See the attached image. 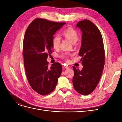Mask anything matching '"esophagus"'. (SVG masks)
I'll return each mask as SVG.
<instances>
[{
    "instance_id": "obj_1",
    "label": "esophagus",
    "mask_w": 122,
    "mask_h": 122,
    "mask_svg": "<svg viewBox=\"0 0 122 122\" xmlns=\"http://www.w3.org/2000/svg\"><path fill=\"white\" fill-rule=\"evenodd\" d=\"M64 67L66 68V69H69L70 67H69V66H64Z\"/></svg>"
}]
</instances>
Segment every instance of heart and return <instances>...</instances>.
Segmentation results:
<instances>
[{
    "mask_svg": "<svg viewBox=\"0 0 122 122\" xmlns=\"http://www.w3.org/2000/svg\"><path fill=\"white\" fill-rule=\"evenodd\" d=\"M62 34L66 38L68 39L72 43H75L78 39V32L72 27H68L62 31ZM61 41V36L58 35H55L52 40V45L54 49H58L60 46ZM70 54L68 53H62L61 57L65 60H67Z\"/></svg>",
    "mask_w": 122,
    "mask_h": 122,
    "instance_id": "obj_1",
    "label": "heart"
}]
</instances>
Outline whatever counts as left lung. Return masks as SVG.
Segmentation results:
<instances>
[{"label": "left lung", "mask_w": 122, "mask_h": 122, "mask_svg": "<svg viewBox=\"0 0 122 122\" xmlns=\"http://www.w3.org/2000/svg\"><path fill=\"white\" fill-rule=\"evenodd\" d=\"M76 27L82 32L79 55L83 65L80 71L73 66V84L78 93L87 95L93 92L99 82L105 64V50L102 36L98 27L88 20L79 21Z\"/></svg>", "instance_id": "left-lung-1"}]
</instances>
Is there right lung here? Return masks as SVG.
I'll use <instances>...</instances> for the list:
<instances>
[{
	"label": "right lung",
	"instance_id": "obj_1",
	"mask_svg": "<svg viewBox=\"0 0 122 122\" xmlns=\"http://www.w3.org/2000/svg\"><path fill=\"white\" fill-rule=\"evenodd\" d=\"M65 24L38 18L26 30L23 44L26 76L31 88L40 95L52 92L61 73V64L56 62L49 67L47 59L52 53L53 35Z\"/></svg>",
	"mask_w": 122,
	"mask_h": 122
}]
</instances>
